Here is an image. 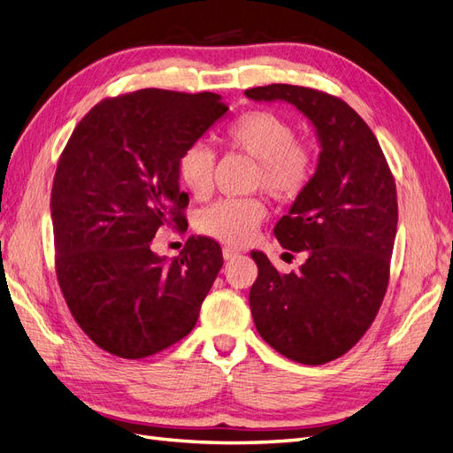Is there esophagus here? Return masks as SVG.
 I'll list each match as a JSON object with an SVG mask.
<instances>
[{
  "instance_id": "34e87169",
  "label": "esophagus",
  "mask_w": 453,
  "mask_h": 453,
  "mask_svg": "<svg viewBox=\"0 0 453 453\" xmlns=\"http://www.w3.org/2000/svg\"><path fill=\"white\" fill-rule=\"evenodd\" d=\"M223 257H225L226 260H232V258L240 257V251H238V250H232V248H225V250H223Z\"/></svg>"
}]
</instances>
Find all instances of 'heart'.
<instances>
[{
    "label": "heart",
    "mask_w": 453,
    "mask_h": 453,
    "mask_svg": "<svg viewBox=\"0 0 453 453\" xmlns=\"http://www.w3.org/2000/svg\"><path fill=\"white\" fill-rule=\"evenodd\" d=\"M223 143L257 160L253 187L280 202H295L311 185L315 157L311 149L296 140L293 122L268 109H251L230 120L223 130ZM177 177L190 195L203 198L213 187L215 153L203 143L187 145L175 162ZM266 217L260 198H225L198 217V230L217 242L242 248Z\"/></svg>",
    "instance_id": "1"
}]
</instances>
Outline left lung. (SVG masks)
<instances>
[{
    "label": "left lung",
    "mask_w": 453,
    "mask_h": 453,
    "mask_svg": "<svg viewBox=\"0 0 453 453\" xmlns=\"http://www.w3.org/2000/svg\"><path fill=\"white\" fill-rule=\"evenodd\" d=\"M245 96L293 104L321 143L311 185L273 228L285 250L308 253L306 263L280 273L265 253H251L255 326L287 359L334 361L363 338L388 291L399 219L395 177L372 130L336 96L295 85Z\"/></svg>",
    "instance_id": "left-lung-1"
}]
</instances>
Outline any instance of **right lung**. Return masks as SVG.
<instances>
[{"instance_id": "right-lung-1", "label": "right lung", "mask_w": 453, "mask_h": 453, "mask_svg": "<svg viewBox=\"0 0 453 453\" xmlns=\"http://www.w3.org/2000/svg\"><path fill=\"white\" fill-rule=\"evenodd\" d=\"M226 111L213 92L143 88L96 104L67 140L50 195L54 268L73 319L104 351L143 359L195 328L221 245L190 236L166 260L153 238L187 230L177 157Z\"/></svg>"}]
</instances>
